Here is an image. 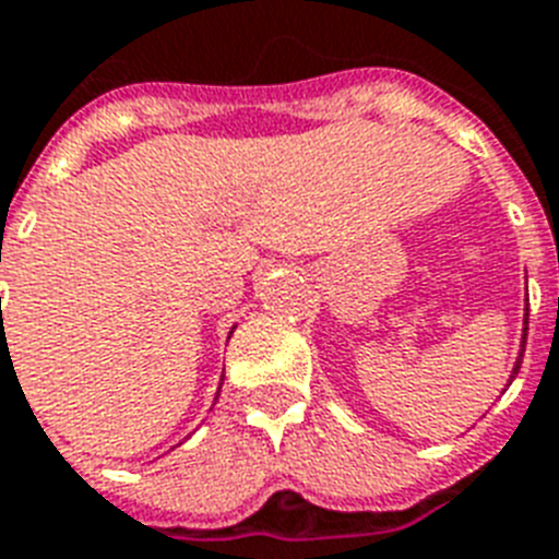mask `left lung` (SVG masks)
Instances as JSON below:
<instances>
[{
    "mask_svg": "<svg viewBox=\"0 0 559 559\" xmlns=\"http://www.w3.org/2000/svg\"><path fill=\"white\" fill-rule=\"evenodd\" d=\"M526 323H528V321H526ZM526 330H528V326H526ZM523 341H526V337H523ZM520 364H523V352H520V358H518V364H514V374H518Z\"/></svg>",
    "mask_w": 559,
    "mask_h": 559,
    "instance_id": "1",
    "label": "left lung"
}]
</instances>
